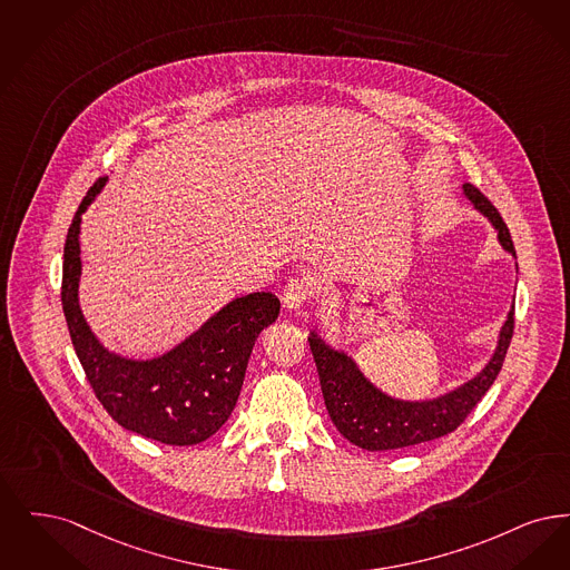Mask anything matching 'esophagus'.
<instances>
[{"label": "esophagus", "instance_id": "esophagus-1", "mask_svg": "<svg viewBox=\"0 0 570 570\" xmlns=\"http://www.w3.org/2000/svg\"><path fill=\"white\" fill-rule=\"evenodd\" d=\"M308 296H311L308 285H306L304 281H299V278H292V281L285 285L281 299H283V306H285L287 311H299V308L306 304Z\"/></svg>", "mask_w": 570, "mask_h": 570}]
</instances>
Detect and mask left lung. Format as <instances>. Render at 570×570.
I'll list each match as a JSON object with an SVG mask.
<instances>
[{
  "mask_svg": "<svg viewBox=\"0 0 570 570\" xmlns=\"http://www.w3.org/2000/svg\"><path fill=\"white\" fill-rule=\"evenodd\" d=\"M462 196L471 202L498 232V243L515 257V247L509 227L502 222L488 198L474 189L471 183L462 185ZM518 268V264H515ZM513 306L500 327L494 353L490 362L466 383L453 387L441 396L425 400H400L379 390L371 379L360 371L353 355L343 348L332 347L323 341L320 332L308 334L323 400L330 420L348 443L368 451H390L402 446L420 445L425 441L441 439L453 432L469 417L476 402L488 394L502 368L507 348L513 336Z\"/></svg>",
  "mask_w": 570,
  "mask_h": 570,
  "instance_id": "obj_1",
  "label": "left lung"
}]
</instances>
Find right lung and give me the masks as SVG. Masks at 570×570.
I'll return each instance as SVG.
<instances>
[{
  "label": "right lung",
  "mask_w": 570,
  "mask_h": 570,
  "mask_svg": "<svg viewBox=\"0 0 570 570\" xmlns=\"http://www.w3.org/2000/svg\"><path fill=\"white\" fill-rule=\"evenodd\" d=\"M108 176L80 202L63 247L61 304L76 355L108 415L121 428L164 445H198L232 415L248 357L264 327L276 322L281 302L271 292L236 296L176 347L149 360L101 345L78 302L82 274L80 223Z\"/></svg>",
  "instance_id": "obj_1"
}]
</instances>
